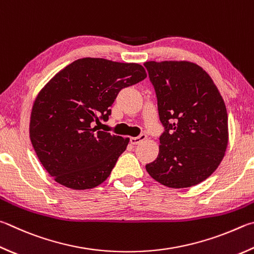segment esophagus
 Here are the masks:
<instances>
[{
    "label": "esophagus",
    "mask_w": 254,
    "mask_h": 254,
    "mask_svg": "<svg viewBox=\"0 0 254 254\" xmlns=\"http://www.w3.org/2000/svg\"><path fill=\"white\" fill-rule=\"evenodd\" d=\"M146 134H141V135H139V136H135V137H131L130 139V142H131V144H133V145H136V144H140L141 142H143L144 140H146Z\"/></svg>",
    "instance_id": "esophagus-1"
}]
</instances>
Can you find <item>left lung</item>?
<instances>
[{
    "label": "left lung",
    "mask_w": 254,
    "mask_h": 254,
    "mask_svg": "<svg viewBox=\"0 0 254 254\" xmlns=\"http://www.w3.org/2000/svg\"><path fill=\"white\" fill-rule=\"evenodd\" d=\"M154 87L160 121L159 155L145 169L155 181L173 189L204 181L228 146V113L210 75L188 61L144 63Z\"/></svg>",
    "instance_id": "obj_1"
}]
</instances>
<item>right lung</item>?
Returning <instances> with one entry per match:
<instances>
[{"label": "right lung", "instance_id": "add662e5", "mask_svg": "<svg viewBox=\"0 0 254 254\" xmlns=\"http://www.w3.org/2000/svg\"><path fill=\"white\" fill-rule=\"evenodd\" d=\"M144 67L99 58L79 59L57 73L33 103L30 139L58 183L87 190L111 174L130 139L99 131L119 92L144 80Z\"/></svg>", "mask_w": 254, "mask_h": 254}]
</instances>
